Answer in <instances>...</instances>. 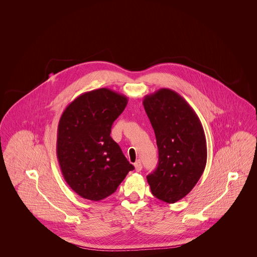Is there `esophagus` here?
I'll list each match as a JSON object with an SVG mask.
<instances>
[{"mask_svg": "<svg viewBox=\"0 0 257 257\" xmlns=\"http://www.w3.org/2000/svg\"><path fill=\"white\" fill-rule=\"evenodd\" d=\"M135 166V170L137 172H139V171H142V169H143V166H142V163H141V161H137L136 163L134 164Z\"/></svg>", "mask_w": 257, "mask_h": 257, "instance_id": "34e87169", "label": "esophagus"}]
</instances>
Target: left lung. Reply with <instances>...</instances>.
I'll return each instance as SVG.
<instances>
[{"label": "left lung", "instance_id": "left-lung-1", "mask_svg": "<svg viewBox=\"0 0 257 257\" xmlns=\"http://www.w3.org/2000/svg\"><path fill=\"white\" fill-rule=\"evenodd\" d=\"M143 104L159 151L158 167L147 175V182L153 196L174 203L193 190L204 171V130L196 111L172 89L161 88L146 95Z\"/></svg>", "mask_w": 257, "mask_h": 257}]
</instances>
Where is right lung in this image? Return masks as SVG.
I'll use <instances>...</instances> for the list:
<instances>
[{
	"label": "right lung",
	"instance_id": "obj_1",
	"mask_svg": "<svg viewBox=\"0 0 257 257\" xmlns=\"http://www.w3.org/2000/svg\"><path fill=\"white\" fill-rule=\"evenodd\" d=\"M127 103L125 95L102 87L75 98L61 114L57 157L64 180L83 198L108 197L134 170L110 136Z\"/></svg>",
	"mask_w": 257,
	"mask_h": 257
}]
</instances>
